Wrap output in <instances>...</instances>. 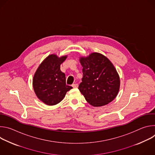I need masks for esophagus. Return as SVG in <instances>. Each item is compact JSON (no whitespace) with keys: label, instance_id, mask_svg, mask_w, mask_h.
Here are the masks:
<instances>
[{"label":"esophagus","instance_id":"1","mask_svg":"<svg viewBox=\"0 0 155 155\" xmlns=\"http://www.w3.org/2000/svg\"><path fill=\"white\" fill-rule=\"evenodd\" d=\"M72 86L73 87H77L78 86V83H74V84H73Z\"/></svg>","mask_w":155,"mask_h":155}]
</instances>
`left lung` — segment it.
Listing matches in <instances>:
<instances>
[{"label":"left lung","instance_id":"8db88e82","mask_svg":"<svg viewBox=\"0 0 155 155\" xmlns=\"http://www.w3.org/2000/svg\"><path fill=\"white\" fill-rule=\"evenodd\" d=\"M80 62L83 67V78L78 89L86 101L94 107L111 102L117 96L120 80L110 60L99 53H93Z\"/></svg>","mask_w":155,"mask_h":155}]
</instances>
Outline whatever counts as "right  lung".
I'll use <instances>...</instances> for the list:
<instances>
[{
    "label": "right lung",
    "instance_id": "obj_1",
    "mask_svg": "<svg viewBox=\"0 0 155 155\" xmlns=\"http://www.w3.org/2000/svg\"><path fill=\"white\" fill-rule=\"evenodd\" d=\"M67 57L49 55L40 64L34 74V92L41 101L48 105L59 103L66 93L72 88L66 84L65 74L60 70L61 64Z\"/></svg>",
    "mask_w": 155,
    "mask_h": 155
}]
</instances>
